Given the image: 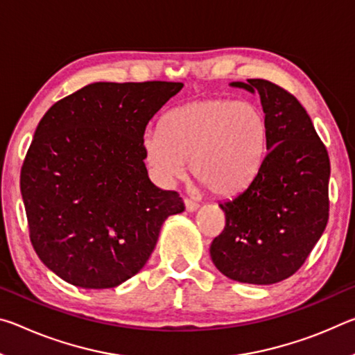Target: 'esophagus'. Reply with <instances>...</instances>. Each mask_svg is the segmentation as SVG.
Returning a JSON list of instances; mask_svg holds the SVG:
<instances>
[{
    "label": "esophagus",
    "mask_w": 355,
    "mask_h": 355,
    "mask_svg": "<svg viewBox=\"0 0 355 355\" xmlns=\"http://www.w3.org/2000/svg\"><path fill=\"white\" fill-rule=\"evenodd\" d=\"M184 207H186V209H188V211H196V209L199 208V203H197L196 200H192V199H184Z\"/></svg>",
    "instance_id": "esophagus-1"
}]
</instances>
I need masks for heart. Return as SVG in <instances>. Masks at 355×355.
Segmentation results:
<instances>
[{
  "instance_id": "b5f03b06",
  "label": "heart",
  "mask_w": 355,
  "mask_h": 355,
  "mask_svg": "<svg viewBox=\"0 0 355 355\" xmlns=\"http://www.w3.org/2000/svg\"><path fill=\"white\" fill-rule=\"evenodd\" d=\"M266 119L252 101L205 98L166 114L163 130L148 128L142 147L153 175L171 183L186 172L216 196L249 186L266 153Z\"/></svg>"
}]
</instances>
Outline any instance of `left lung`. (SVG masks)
I'll return each instance as SVG.
<instances>
[{"label":"left lung","mask_w":355,"mask_h":355,"mask_svg":"<svg viewBox=\"0 0 355 355\" xmlns=\"http://www.w3.org/2000/svg\"><path fill=\"white\" fill-rule=\"evenodd\" d=\"M232 86L260 94L266 153L248 188L219 203L225 227L209 254L228 279L271 285L302 266L327 225L329 153L293 94L260 78Z\"/></svg>","instance_id":"8db88e82"}]
</instances>
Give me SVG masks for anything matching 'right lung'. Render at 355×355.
Wrapping results in <instances>:
<instances>
[{
	"mask_svg": "<svg viewBox=\"0 0 355 355\" xmlns=\"http://www.w3.org/2000/svg\"><path fill=\"white\" fill-rule=\"evenodd\" d=\"M182 83H94L56 101L35 128L20 173L29 239L62 280L114 288L136 275L163 222L184 211L148 178L147 123Z\"/></svg>",
	"mask_w": 355,
	"mask_h": 355,
	"instance_id": "add662e5",
	"label": "right lung"
}]
</instances>
